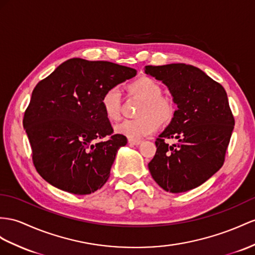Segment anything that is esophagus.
Here are the masks:
<instances>
[{
    "label": "esophagus",
    "mask_w": 255,
    "mask_h": 255,
    "mask_svg": "<svg viewBox=\"0 0 255 255\" xmlns=\"http://www.w3.org/2000/svg\"><path fill=\"white\" fill-rule=\"evenodd\" d=\"M128 142H129V144H131V145H139V144H141V143H142V140H132V139H129Z\"/></svg>",
    "instance_id": "1"
}]
</instances>
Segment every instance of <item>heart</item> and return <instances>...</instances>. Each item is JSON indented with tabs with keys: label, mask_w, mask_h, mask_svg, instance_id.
Segmentation results:
<instances>
[{
	"label": "heart",
	"mask_w": 255,
	"mask_h": 255,
	"mask_svg": "<svg viewBox=\"0 0 255 255\" xmlns=\"http://www.w3.org/2000/svg\"><path fill=\"white\" fill-rule=\"evenodd\" d=\"M129 95L140 98L143 103L138 111L139 119L126 120L115 127L116 133L128 139L140 140L152 134L157 129V123L165 125L172 120L174 108L172 103L162 97V88L158 82L148 76H142L128 84ZM101 109L109 121L121 119L122 96L117 88H109L101 97Z\"/></svg>",
	"instance_id": "b5f03b06"
}]
</instances>
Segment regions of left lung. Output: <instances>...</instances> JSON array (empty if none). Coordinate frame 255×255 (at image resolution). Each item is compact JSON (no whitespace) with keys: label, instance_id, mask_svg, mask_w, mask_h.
Masks as SVG:
<instances>
[{"label":"left lung","instance_id":"1","mask_svg":"<svg viewBox=\"0 0 255 255\" xmlns=\"http://www.w3.org/2000/svg\"><path fill=\"white\" fill-rule=\"evenodd\" d=\"M145 74L166 85L178 110L155 144L148 170L162 190L198 187L223 166L235 125L226 91L204 71L185 63L146 65ZM165 138L178 142L169 146Z\"/></svg>","mask_w":255,"mask_h":255}]
</instances>
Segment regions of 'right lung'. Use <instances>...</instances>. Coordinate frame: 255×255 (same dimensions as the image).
Returning <instances> with one entry per match:
<instances>
[{
    "label": "right lung",
    "mask_w": 255,
    "mask_h": 255,
    "mask_svg": "<svg viewBox=\"0 0 255 255\" xmlns=\"http://www.w3.org/2000/svg\"><path fill=\"white\" fill-rule=\"evenodd\" d=\"M135 75L136 70L113 62L72 58L36 85L23 128L45 181L75 195L91 194L106 184L127 138L112 134L101 97ZM107 135L109 140L100 141Z\"/></svg>",
    "instance_id": "obj_1"
}]
</instances>
